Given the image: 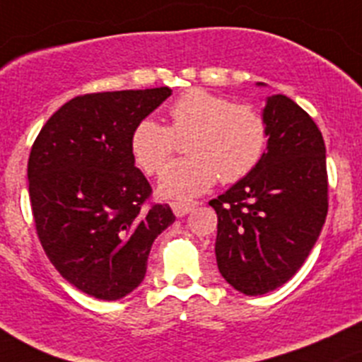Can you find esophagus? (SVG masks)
<instances>
[{
    "label": "esophagus",
    "mask_w": 362,
    "mask_h": 362,
    "mask_svg": "<svg viewBox=\"0 0 362 362\" xmlns=\"http://www.w3.org/2000/svg\"><path fill=\"white\" fill-rule=\"evenodd\" d=\"M198 206V203L196 202H173L171 203V210H173V214L177 215V217H184V215H187L189 211L194 210V208Z\"/></svg>",
    "instance_id": "34e87169"
}]
</instances>
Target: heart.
<instances>
[{"mask_svg": "<svg viewBox=\"0 0 362 362\" xmlns=\"http://www.w3.org/2000/svg\"><path fill=\"white\" fill-rule=\"evenodd\" d=\"M168 126L144 119L131 133V154L147 175H159L185 140L187 158L171 163L159 189L168 198H192L215 180L235 184L255 170L268 147V120L252 103L191 89L168 107Z\"/></svg>", "mask_w": 362, "mask_h": 362, "instance_id": "heart-1", "label": "heart"}]
</instances>
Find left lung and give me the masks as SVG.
<instances>
[{
	"instance_id": "obj_1",
	"label": "left lung",
	"mask_w": 362,
	"mask_h": 362,
	"mask_svg": "<svg viewBox=\"0 0 362 362\" xmlns=\"http://www.w3.org/2000/svg\"><path fill=\"white\" fill-rule=\"evenodd\" d=\"M268 151L252 173L211 199L221 275L247 296L293 279L315 245L329 206L326 145L299 105L276 94L264 108Z\"/></svg>"
}]
</instances>
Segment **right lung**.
Listing matches in <instances>:
<instances>
[{
    "label": "right lung",
    "mask_w": 362,
    "mask_h": 362,
    "mask_svg": "<svg viewBox=\"0 0 362 362\" xmlns=\"http://www.w3.org/2000/svg\"><path fill=\"white\" fill-rule=\"evenodd\" d=\"M170 87L82 94L36 136L28 160L36 235L57 272L93 298L115 301L136 289L152 243L175 222L134 166V126Z\"/></svg>",
    "instance_id": "add662e5"
}]
</instances>
